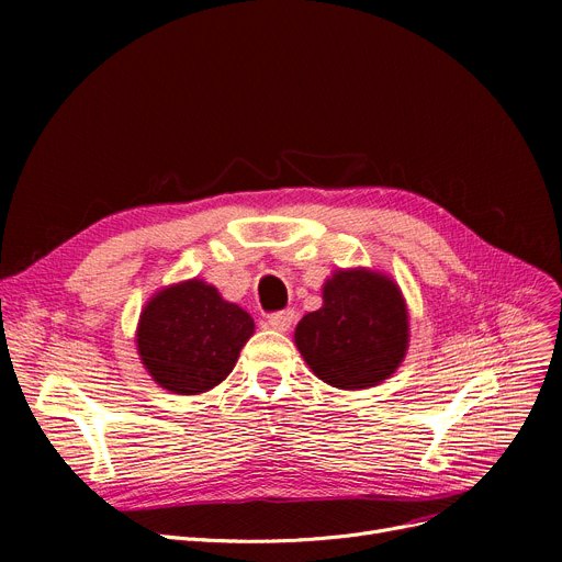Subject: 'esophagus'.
Listing matches in <instances>:
<instances>
[{"label": "esophagus", "instance_id": "obj_1", "mask_svg": "<svg viewBox=\"0 0 562 562\" xmlns=\"http://www.w3.org/2000/svg\"><path fill=\"white\" fill-rule=\"evenodd\" d=\"M291 323H293V312L291 310L276 312V314L266 318V326H269L271 330H278V333H286L291 328Z\"/></svg>", "mask_w": 562, "mask_h": 562}]
</instances>
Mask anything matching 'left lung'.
Segmentation results:
<instances>
[{"mask_svg":"<svg viewBox=\"0 0 562 562\" xmlns=\"http://www.w3.org/2000/svg\"><path fill=\"white\" fill-rule=\"evenodd\" d=\"M296 346L316 378L339 390H367L403 362L409 337L398 284L375 271H337L323 284V307L301 318Z\"/></svg>","mask_w":562,"mask_h":562,"instance_id":"obj_1","label":"left lung"}]
</instances>
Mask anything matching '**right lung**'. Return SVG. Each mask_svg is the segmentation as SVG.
Returning a JSON list of instances; mask_svg holds the SVG:
<instances>
[{
	"label": "right lung",
	"mask_w": 562,
	"mask_h": 562,
	"mask_svg": "<svg viewBox=\"0 0 562 562\" xmlns=\"http://www.w3.org/2000/svg\"><path fill=\"white\" fill-rule=\"evenodd\" d=\"M255 333L252 316L202 280L170 284L140 312L136 346L147 373L172 394L214 390Z\"/></svg>",
	"instance_id": "add662e5"
}]
</instances>
